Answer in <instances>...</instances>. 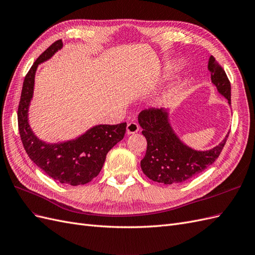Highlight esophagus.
Masks as SVG:
<instances>
[{
	"label": "esophagus",
	"mask_w": 255,
	"mask_h": 255,
	"mask_svg": "<svg viewBox=\"0 0 255 255\" xmlns=\"http://www.w3.org/2000/svg\"><path fill=\"white\" fill-rule=\"evenodd\" d=\"M139 129H140V127H139V125H137V123L130 122L127 125V134L136 133L137 131H139Z\"/></svg>",
	"instance_id": "obj_1"
}]
</instances>
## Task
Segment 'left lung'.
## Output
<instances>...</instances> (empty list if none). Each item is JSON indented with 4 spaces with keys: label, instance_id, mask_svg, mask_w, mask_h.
<instances>
[{
    "label": "left lung",
    "instance_id": "obj_1",
    "mask_svg": "<svg viewBox=\"0 0 255 255\" xmlns=\"http://www.w3.org/2000/svg\"><path fill=\"white\" fill-rule=\"evenodd\" d=\"M208 70L213 84L231 106V83L213 55L209 57ZM137 121L143 128L142 134L147 141L141 169L149 179L164 185L184 183L207 169L219 157L229 136L228 133L223 141L212 149L196 150L186 145L174 131L168 109L143 110L137 116Z\"/></svg>",
    "mask_w": 255,
    "mask_h": 255
}]
</instances>
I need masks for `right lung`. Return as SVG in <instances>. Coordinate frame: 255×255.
Listing matches in <instances>:
<instances>
[{
    "instance_id": "add662e5",
    "label": "right lung",
    "mask_w": 255,
    "mask_h": 255,
    "mask_svg": "<svg viewBox=\"0 0 255 255\" xmlns=\"http://www.w3.org/2000/svg\"><path fill=\"white\" fill-rule=\"evenodd\" d=\"M62 47V39L53 42L26 74L18 108V126L23 147L32 161L60 183L78 186L90 183L100 173L108 151L124 139L127 124L94 126L76 139L60 143L43 142L35 135L28 124V108L33 98L36 70Z\"/></svg>"
}]
</instances>
